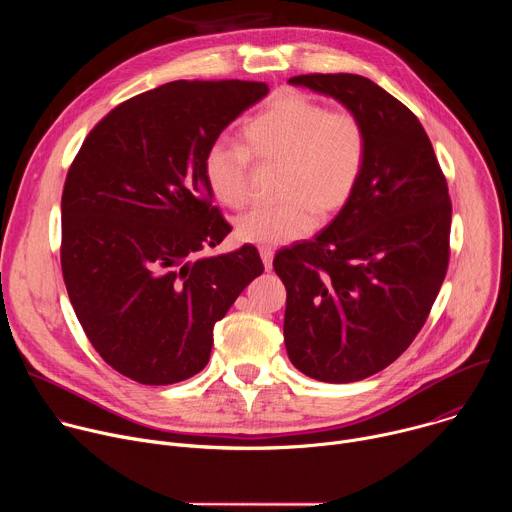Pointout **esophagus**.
<instances>
[{
	"instance_id": "1",
	"label": "esophagus",
	"mask_w": 512,
	"mask_h": 512,
	"mask_svg": "<svg viewBox=\"0 0 512 512\" xmlns=\"http://www.w3.org/2000/svg\"><path fill=\"white\" fill-rule=\"evenodd\" d=\"M259 255H261V261H263L265 269H271V265H273V255H275V251H273L271 247H261V249H259Z\"/></svg>"
}]
</instances>
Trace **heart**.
Returning a JSON list of instances; mask_svg holds the SVG:
<instances>
[{
	"label": "heart",
	"instance_id": "b5f03b06",
	"mask_svg": "<svg viewBox=\"0 0 512 512\" xmlns=\"http://www.w3.org/2000/svg\"><path fill=\"white\" fill-rule=\"evenodd\" d=\"M243 143L214 141L202 164L210 194L229 208L251 198L253 160L281 164L275 206L241 214L235 233L243 243L277 247L310 235L318 214H338L356 194L367 166V129L346 107L328 109L306 95L273 101L243 125Z\"/></svg>",
	"mask_w": 512,
	"mask_h": 512
}]
</instances>
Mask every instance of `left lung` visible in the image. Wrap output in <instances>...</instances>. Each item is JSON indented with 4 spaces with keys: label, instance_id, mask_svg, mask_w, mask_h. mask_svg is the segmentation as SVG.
I'll return each instance as SVG.
<instances>
[{
    "label": "left lung",
    "instance_id": "8db88e82",
    "mask_svg": "<svg viewBox=\"0 0 512 512\" xmlns=\"http://www.w3.org/2000/svg\"><path fill=\"white\" fill-rule=\"evenodd\" d=\"M367 129V166L352 200L312 241L281 249L283 340L291 364L324 383L367 379L423 328L450 261L452 202L419 119L360 75H300Z\"/></svg>",
    "mask_w": 512,
    "mask_h": 512
}]
</instances>
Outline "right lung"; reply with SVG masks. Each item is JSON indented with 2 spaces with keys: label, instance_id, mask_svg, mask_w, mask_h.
<instances>
[{
  "label": "right lung",
  "instance_id": "add662e5",
  "mask_svg": "<svg viewBox=\"0 0 512 512\" xmlns=\"http://www.w3.org/2000/svg\"><path fill=\"white\" fill-rule=\"evenodd\" d=\"M269 93L255 81H174L123 101L87 135L62 190L60 265L101 358L141 385L200 373L212 328L263 273L253 245L192 261L231 225L212 206L210 145Z\"/></svg>",
  "mask_w": 512,
  "mask_h": 512
}]
</instances>
